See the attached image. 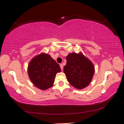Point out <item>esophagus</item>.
<instances>
[{
    "label": "esophagus",
    "instance_id": "esophagus-1",
    "mask_svg": "<svg viewBox=\"0 0 124 124\" xmlns=\"http://www.w3.org/2000/svg\"><path fill=\"white\" fill-rule=\"evenodd\" d=\"M60 68H61V70H63V65L62 64H60Z\"/></svg>",
    "mask_w": 124,
    "mask_h": 124
}]
</instances>
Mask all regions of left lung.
Wrapping results in <instances>:
<instances>
[{
    "label": "left lung",
    "instance_id": "obj_1",
    "mask_svg": "<svg viewBox=\"0 0 124 124\" xmlns=\"http://www.w3.org/2000/svg\"><path fill=\"white\" fill-rule=\"evenodd\" d=\"M66 60L63 70L70 84L77 89L87 86L95 73L92 63L81 53L68 54Z\"/></svg>",
    "mask_w": 124,
    "mask_h": 124
}]
</instances>
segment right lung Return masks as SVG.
Instances as JSON below:
<instances>
[{
	"instance_id": "obj_1",
	"label": "right lung",
	"mask_w": 124,
	"mask_h": 124,
	"mask_svg": "<svg viewBox=\"0 0 124 124\" xmlns=\"http://www.w3.org/2000/svg\"><path fill=\"white\" fill-rule=\"evenodd\" d=\"M61 71L59 64L49 54L44 53L33 58L28 67V74L31 81L42 90L53 85L56 74Z\"/></svg>"
}]
</instances>
